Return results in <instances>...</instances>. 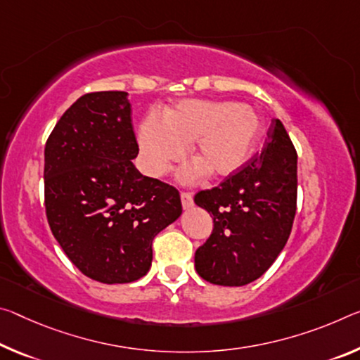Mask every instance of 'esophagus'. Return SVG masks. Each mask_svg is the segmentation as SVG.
<instances>
[{"instance_id":"1","label":"esophagus","mask_w":360,"mask_h":360,"mask_svg":"<svg viewBox=\"0 0 360 360\" xmlns=\"http://www.w3.org/2000/svg\"><path fill=\"white\" fill-rule=\"evenodd\" d=\"M181 203H182V208H184V210L192 207L193 198H192L189 192H181Z\"/></svg>"}]
</instances>
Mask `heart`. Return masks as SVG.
Segmentation results:
<instances>
[{
  "instance_id": "obj_1",
  "label": "heart",
  "mask_w": 360,
  "mask_h": 360,
  "mask_svg": "<svg viewBox=\"0 0 360 360\" xmlns=\"http://www.w3.org/2000/svg\"><path fill=\"white\" fill-rule=\"evenodd\" d=\"M262 123L252 107L237 102L186 99L165 113L147 115L139 127L141 167L158 178L171 163L184 158L193 142L198 160L181 168L182 184H195L211 171L214 178H229L248 163L258 144Z\"/></svg>"
}]
</instances>
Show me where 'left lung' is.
Instances as JSON below:
<instances>
[{
  "label": "left lung",
  "instance_id": "1",
  "mask_svg": "<svg viewBox=\"0 0 360 360\" xmlns=\"http://www.w3.org/2000/svg\"><path fill=\"white\" fill-rule=\"evenodd\" d=\"M295 146L281 120H272L259 155L193 202L213 218V232L195 252L198 276L242 287L259 278L287 243L296 213Z\"/></svg>",
  "mask_w": 360,
  "mask_h": 360
}]
</instances>
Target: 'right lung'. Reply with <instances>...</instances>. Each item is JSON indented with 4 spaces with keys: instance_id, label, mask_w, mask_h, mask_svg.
Wrapping results in <instances>:
<instances>
[{
    "instance_id": "obj_1",
    "label": "right lung",
    "mask_w": 360,
    "mask_h": 360,
    "mask_svg": "<svg viewBox=\"0 0 360 360\" xmlns=\"http://www.w3.org/2000/svg\"><path fill=\"white\" fill-rule=\"evenodd\" d=\"M124 91L88 93L67 108L44 147V207L73 264L102 283H129L152 264V242L179 218L178 189L142 176Z\"/></svg>"
}]
</instances>
